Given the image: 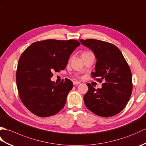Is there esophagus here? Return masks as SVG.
I'll list each match as a JSON object with an SVG mask.
<instances>
[{"label": "esophagus", "instance_id": "obj_1", "mask_svg": "<svg viewBox=\"0 0 146 146\" xmlns=\"http://www.w3.org/2000/svg\"><path fill=\"white\" fill-rule=\"evenodd\" d=\"M73 83V85H77L80 84V82H79L78 81H74Z\"/></svg>", "mask_w": 146, "mask_h": 146}]
</instances>
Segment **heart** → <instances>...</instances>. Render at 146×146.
Here are the masks:
<instances>
[{
  "mask_svg": "<svg viewBox=\"0 0 146 146\" xmlns=\"http://www.w3.org/2000/svg\"><path fill=\"white\" fill-rule=\"evenodd\" d=\"M86 52H84V53H86Z\"/></svg>",
  "mask_w": 146,
  "mask_h": 146,
  "instance_id": "1",
  "label": "heart"
}]
</instances>
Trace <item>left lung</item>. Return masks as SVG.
Instances as JSON below:
<instances>
[{
  "label": "left lung",
  "instance_id": "1",
  "mask_svg": "<svg viewBox=\"0 0 146 146\" xmlns=\"http://www.w3.org/2000/svg\"><path fill=\"white\" fill-rule=\"evenodd\" d=\"M90 49L97 58L95 72L92 78L102 83L95 90L87 83L88 90L83 100L88 110L98 116L108 117L120 112L127 104L132 94V73L129 64L117 46L100 40L80 39Z\"/></svg>",
  "mask_w": 146,
  "mask_h": 146
}]
</instances>
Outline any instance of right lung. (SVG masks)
<instances>
[{"mask_svg":"<svg viewBox=\"0 0 146 146\" xmlns=\"http://www.w3.org/2000/svg\"><path fill=\"white\" fill-rule=\"evenodd\" d=\"M80 45L74 39H47L33 42L19 60L16 83L21 100L33 113L41 117L59 112L66 104L73 82L65 78L51 82L52 72L63 70L70 56Z\"/></svg>","mask_w":146,"mask_h":146,"instance_id":"1","label":"right lung"}]
</instances>
